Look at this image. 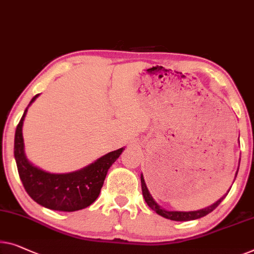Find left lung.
Masks as SVG:
<instances>
[{
  "label": "left lung",
  "instance_id": "left-lung-1",
  "mask_svg": "<svg viewBox=\"0 0 254 254\" xmlns=\"http://www.w3.org/2000/svg\"><path fill=\"white\" fill-rule=\"evenodd\" d=\"M238 171V170H237ZM236 176H237V172H236ZM140 179H141V189H142V195H143V198H145L147 205H148L151 210H154L156 212L157 214L162 215V217H164L166 219H170V220H175V221H189V220H195V219H199L202 217H205L206 214H209L210 212L213 211L215 207H217L219 204L222 202V199H224L227 194H228L229 190L227 191V194L222 196V197L217 200L214 204H212V205L205 207V209H202V210H197V211H189V212H183V211H166L164 210L163 207H161L158 204L155 202L154 198L151 197L150 192L148 191V188L146 186V183H145V179H143V176L141 175L140 177Z\"/></svg>",
  "mask_w": 254,
  "mask_h": 254
}]
</instances>
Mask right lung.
Returning a JSON list of instances; mask_svg holds the SVG:
<instances>
[{
	"label": "right lung",
	"instance_id": "1",
	"mask_svg": "<svg viewBox=\"0 0 254 254\" xmlns=\"http://www.w3.org/2000/svg\"><path fill=\"white\" fill-rule=\"evenodd\" d=\"M39 94L30 100L25 109L14 134V160L25 190L37 204L55 211L73 212L89 206L98 198L108 169L120 157L124 148H120L98 158L78 171L50 173L33 165L25 154L22 124L28 107Z\"/></svg>",
	"mask_w": 254,
	"mask_h": 254
}]
</instances>
